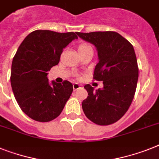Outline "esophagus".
<instances>
[{"instance_id":"1","label":"esophagus","mask_w":159,"mask_h":159,"mask_svg":"<svg viewBox=\"0 0 159 159\" xmlns=\"http://www.w3.org/2000/svg\"><path fill=\"white\" fill-rule=\"evenodd\" d=\"M81 85H80V84H78V83H74L73 85V90H78V89H79V88H81Z\"/></svg>"}]
</instances>
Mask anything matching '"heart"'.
<instances>
[{
  "label": "heart",
  "mask_w": 159,
  "mask_h": 159,
  "mask_svg": "<svg viewBox=\"0 0 159 159\" xmlns=\"http://www.w3.org/2000/svg\"><path fill=\"white\" fill-rule=\"evenodd\" d=\"M89 45L87 44H85V43H82V44H80L79 47H78V51H81V50H83V49H86L87 48H89Z\"/></svg>",
  "instance_id": "heart-1"
}]
</instances>
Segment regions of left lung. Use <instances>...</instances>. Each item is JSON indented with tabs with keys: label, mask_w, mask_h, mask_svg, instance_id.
I'll use <instances>...</instances> for the list:
<instances>
[{
	"label": "left lung",
	"mask_w": 159,
	"mask_h": 159,
	"mask_svg": "<svg viewBox=\"0 0 159 159\" xmlns=\"http://www.w3.org/2000/svg\"><path fill=\"white\" fill-rule=\"evenodd\" d=\"M77 34L96 47L98 63L93 79L103 82L102 89L84 86L88 92L82 104L84 113L96 125L114 124L127 112L137 89L138 66L133 46L115 31Z\"/></svg>",
	"instance_id": "obj_1"
}]
</instances>
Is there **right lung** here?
Returning a JSON list of instances; mask_svg holds the SVG:
<instances>
[{
	"label": "right lung",
	"instance_id": "1",
	"mask_svg": "<svg viewBox=\"0 0 159 159\" xmlns=\"http://www.w3.org/2000/svg\"><path fill=\"white\" fill-rule=\"evenodd\" d=\"M75 39L74 32L36 30L20 44L12 62L10 82L20 108L32 120L56 119L72 94L71 82L50 84L47 72L58 65L63 49Z\"/></svg>",
	"mask_w": 159,
	"mask_h": 159
}]
</instances>
